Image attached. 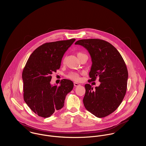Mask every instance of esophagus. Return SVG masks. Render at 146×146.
Listing matches in <instances>:
<instances>
[{
    "instance_id": "obj_1",
    "label": "esophagus",
    "mask_w": 146,
    "mask_h": 146,
    "mask_svg": "<svg viewBox=\"0 0 146 146\" xmlns=\"http://www.w3.org/2000/svg\"><path fill=\"white\" fill-rule=\"evenodd\" d=\"M74 84L75 86H78L80 85V84H79L78 83H76V82H74Z\"/></svg>"
}]
</instances>
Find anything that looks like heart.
<instances>
[{
  "label": "heart",
  "instance_id": "obj_1",
  "mask_svg": "<svg viewBox=\"0 0 146 146\" xmlns=\"http://www.w3.org/2000/svg\"><path fill=\"white\" fill-rule=\"evenodd\" d=\"M84 53H81V52H78L77 53V56L78 57H79V56L83 54ZM66 78H67V79H71L72 80H74V81H78L80 80V75L79 74L75 72V71H71L70 72H68L67 74H66L65 75Z\"/></svg>",
  "mask_w": 146,
  "mask_h": 146
}]
</instances>
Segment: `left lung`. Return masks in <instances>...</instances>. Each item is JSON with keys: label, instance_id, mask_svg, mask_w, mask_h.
I'll list each match as a JSON object with an SVG mask.
<instances>
[{"label": "left lung", "instance_id": "8db88e82", "mask_svg": "<svg viewBox=\"0 0 146 146\" xmlns=\"http://www.w3.org/2000/svg\"><path fill=\"white\" fill-rule=\"evenodd\" d=\"M80 45L89 53L92 64L88 82L99 78L100 86L95 89L85 85L83 99L85 108L97 117H104L114 112L122 102L126 92L128 72L118 50L110 42L98 39H82Z\"/></svg>", "mask_w": 146, "mask_h": 146}]
</instances>
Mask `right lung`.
Returning a JSON list of instances; mask_svg holds the SVG:
<instances>
[{
	"instance_id": "obj_1",
	"label": "right lung",
	"mask_w": 146,
	"mask_h": 146,
	"mask_svg": "<svg viewBox=\"0 0 146 146\" xmlns=\"http://www.w3.org/2000/svg\"><path fill=\"white\" fill-rule=\"evenodd\" d=\"M75 39L46 42L30 55L22 72L23 99L30 108L42 117H50L61 110L74 83L63 79L60 85H52L51 75L59 69L63 56Z\"/></svg>"
}]
</instances>
